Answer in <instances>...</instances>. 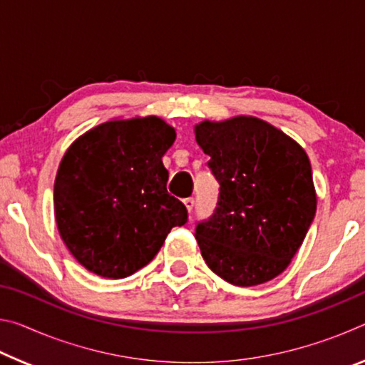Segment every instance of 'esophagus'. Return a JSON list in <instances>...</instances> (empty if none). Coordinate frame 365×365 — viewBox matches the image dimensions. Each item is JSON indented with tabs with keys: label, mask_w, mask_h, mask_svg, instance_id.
<instances>
[{
	"label": "esophagus",
	"mask_w": 365,
	"mask_h": 365,
	"mask_svg": "<svg viewBox=\"0 0 365 365\" xmlns=\"http://www.w3.org/2000/svg\"><path fill=\"white\" fill-rule=\"evenodd\" d=\"M183 205H185V207H187V211L190 214L193 212V207H195V200H193V197H187V200L183 201Z\"/></svg>",
	"instance_id": "1"
}]
</instances>
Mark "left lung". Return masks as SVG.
Instances as JSON below:
<instances>
[{
	"instance_id": "obj_1",
	"label": "left lung",
	"mask_w": 365,
	"mask_h": 365,
	"mask_svg": "<svg viewBox=\"0 0 365 365\" xmlns=\"http://www.w3.org/2000/svg\"><path fill=\"white\" fill-rule=\"evenodd\" d=\"M219 182L217 207L197 222L207 267L237 287H255L285 270L316 215L306 151L265 120L237 115L195 125Z\"/></svg>"
}]
</instances>
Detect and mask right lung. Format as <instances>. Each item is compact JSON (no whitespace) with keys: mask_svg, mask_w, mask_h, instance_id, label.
<instances>
[{"mask_svg":"<svg viewBox=\"0 0 365 365\" xmlns=\"http://www.w3.org/2000/svg\"><path fill=\"white\" fill-rule=\"evenodd\" d=\"M175 130L156 115L109 120L78 137L54 180V215L67 250L86 270L125 279L188 220L168 193L163 156Z\"/></svg>","mask_w":365,"mask_h":365,"instance_id":"right-lung-1","label":"right lung"}]
</instances>
